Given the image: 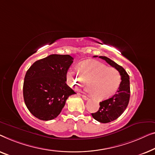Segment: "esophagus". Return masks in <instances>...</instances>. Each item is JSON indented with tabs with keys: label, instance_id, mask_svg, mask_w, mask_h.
<instances>
[{
	"label": "esophagus",
	"instance_id": "34e87169",
	"mask_svg": "<svg viewBox=\"0 0 155 155\" xmlns=\"http://www.w3.org/2000/svg\"><path fill=\"white\" fill-rule=\"evenodd\" d=\"M81 97H83V99L85 100H88L89 99L88 97H86V95H81Z\"/></svg>",
	"mask_w": 155,
	"mask_h": 155
}]
</instances>
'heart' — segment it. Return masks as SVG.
Returning a JSON list of instances; mask_svg holds the SVG:
<instances>
[{"mask_svg": "<svg viewBox=\"0 0 155 155\" xmlns=\"http://www.w3.org/2000/svg\"><path fill=\"white\" fill-rule=\"evenodd\" d=\"M78 69L79 73L73 69H69L67 74V79L75 87L84 86L88 81L89 86L86 91L97 99L109 98L120 86L121 78L119 71L97 61H86L79 64Z\"/></svg>", "mask_w": 155, "mask_h": 155, "instance_id": "heart-1", "label": "heart"}]
</instances>
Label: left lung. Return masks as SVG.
<instances>
[{"mask_svg": "<svg viewBox=\"0 0 155 155\" xmlns=\"http://www.w3.org/2000/svg\"><path fill=\"white\" fill-rule=\"evenodd\" d=\"M96 58L97 56H93ZM109 64L114 67L121 75V81L116 94L100 102L97 112L92 113V117L100 123H109L121 116L127 107L130 98L129 76L123 67L105 56H100Z\"/></svg>", "mask_w": 155, "mask_h": 155, "instance_id": "obj_1", "label": "left lung"}]
</instances>
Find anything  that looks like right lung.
Segmentation results:
<instances>
[{
  "label": "right lung",
  "instance_id": "right-lung-1",
  "mask_svg": "<svg viewBox=\"0 0 155 155\" xmlns=\"http://www.w3.org/2000/svg\"><path fill=\"white\" fill-rule=\"evenodd\" d=\"M73 60L69 55L53 54L36 61L27 70L23 96L35 117L43 121L56 118L69 96L76 93L65 83Z\"/></svg>",
  "mask_w": 155,
  "mask_h": 155
}]
</instances>
